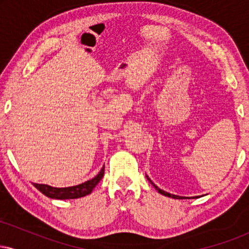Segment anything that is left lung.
<instances>
[{"label":"left lung","mask_w":249,"mask_h":249,"mask_svg":"<svg viewBox=\"0 0 249 249\" xmlns=\"http://www.w3.org/2000/svg\"><path fill=\"white\" fill-rule=\"evenodd\" d=\"M146 178H147V180H148V181H150V182H151V184H152V185H153V186H154V188H156V190H157V191H158V192H159V193H160V194H162V196H170V198H173V199H184V196H174V194L167 193V192H165V191H162V190H160V188H159V187H157V186H156V185H154V184H153V182H152V181H151V180H150V178H148V177H147V176H146Z\"/></svg>","instance_id":"obj_1"}]
</instances>
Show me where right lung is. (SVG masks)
Listing matches in <instances>:
<instances>
[{"mask_svg":"<svg viewBox=\"0 0 249 249\" xmlns=\"http://www.w3.org/2000/svg\"><path fill=\"white\" fill-rule=\"evenodd\" d=\"M104 170L105 166L102 168L101 172H99L95 178L88 181L83 182V184L77 185V186H71V187H64V188H57V187H51L49 185H43V184H34L37 190L39 192H42L44 196H47L48 198L51 199H77L82 198V196H88L92 192L93 188L96 187V185L101 181L103 176H104Z\"/></svg>","mask_w":249,"mask_h":249,"instance_id":"obj_1","label":"right lung"}]
</instances>
